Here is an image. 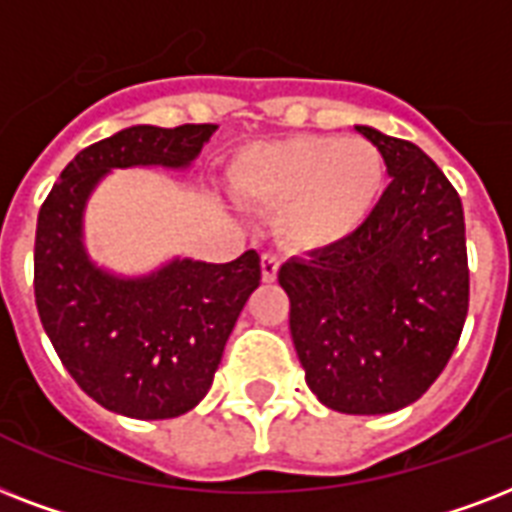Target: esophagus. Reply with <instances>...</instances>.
<instances>
[{
    "instance_id": "esophagus-1",
    "label": "esophagus",
    "mask_w": 512,
    "mask_h": 512,
    "mask_svg": "<svg viewBox=\"0 0 512 512\" xmlns=\"http://www.w3.org/2000/svg\"><path fill=\"white\" fill-rule=\"evenodd\" d=\"M277 272H280V259L272 256V253H264L261 256V277H264V283H275Z\"/></svg>"
}]
</instances>
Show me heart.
I'll return each instance as SVG.
<instances>
[{"mask_svg": "<svg viewBox=\"0 0 512 512\" xmlns=\"http://www.w3.org/2000/svg\"><path fill=\"white\" fill-rule=\"evenodd\" d=\"M245 200L283 208L280 235L299 251H326L366 227L387 189L384 154L368 141L296 136L256 146L235 170Z\"/></svg>", "mask_w": 512, "mask_h": 512, "instance_id": "b5f03b06", "label": "heart"}]
</instances>
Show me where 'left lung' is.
<instances>
[{"label":"left lung","mask_w":512,"mask_h":512,"mask_svg":"<svg viewBox=\"0 0 512 512\" xmlns=\"http://www.w3.org/2000/svg\"><path fill=\"white\" fill-rule=\"evenodd\" d=\"M390 186L347 243L285 261L291 336L304 379L342 414H390L441 376L470 301L465 213L443 170L417 144L368 125Z\"/></svg>","instance_id":"8db88e82"}]
</instances>
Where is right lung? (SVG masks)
I'll return each mask as SVG.
<instances>
[{
	"mask_svg": "<svg viewBox=\"0 0 512 512\" xmlns=\"http://www.w3.org/2000/svg\"><path fill=\"white\" fill-rule=\"evenodd\" d=\"M219 125H133L87 146L63 168L37 219L34 296L39 320L74 382L133 419H173L211 390L261 259H170L141 277L106 272L87 256V197L114 168H189Z\"/></svg>",
	"mask_w": 512,
	"mask_h": 512,
	"instance_id": "1",
	"label": "right lung"
}]
</instances>
